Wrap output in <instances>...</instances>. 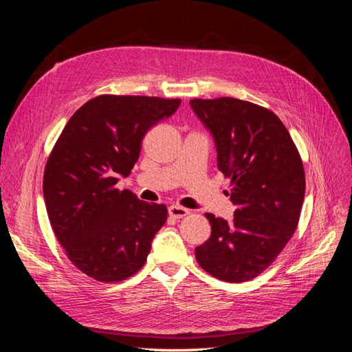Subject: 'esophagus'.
<instances>
[{
	"label": "esophagus",
	"instance_id": "34e87169",
	"mask_svg": "<svg viewBox=\"0 0 352 352\" xmlns=\"http://www.w3.org/2000/svg\"><path fill=\"white\" fill-rule=\"evenodd\" d=\"M168 214L175 217V219H182V217L189 214V210L185 208V207H180V206H170L168 207Z\"/></svg>",
	"mask_w": 352,
	"mask_h": 352
}]
</instances>
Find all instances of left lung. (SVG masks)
I'll return each mask as SVG.
<instances>
[{
	"label": "left lung",
	"mask_w": 352,
	"mask_h": 352,
	"mask_svg": "<svg viewBox=\"0 0 352 352\" xmlns=\"http://www.w3.org/2000/svg\"><path fill=\"white\" fill-rule=\"evenodd\" d=\"M211 132L217 167L230 179L232 221L206 212L211 236L195 248L214 278L241 283L278 258L300 221L305 173L300 153L272 110L230 97L189 101Z\"/></svg>",
	"instance_id": "obj_1"
}]
</instances>
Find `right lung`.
<instances>
[{
  "instance_id": "right-lung-1",
  "label": "right lung",
  "mask_w": 352,
  "mask_h": 352,
  "mask_svg": "<svg viewBox=\"0 0 352 352\" xmlns=\"http://www.w3.org/2000/svg\"><path fill=\"white\" fill-rule=\"evenodd\" d=\"M180 100L98 95L76 110L44 172L51 228L67 258L91 279L113 283L140 272L167 207L117 189L140 158L145 133L172 116Z\"/></svg>"
}]
</instances>
